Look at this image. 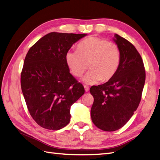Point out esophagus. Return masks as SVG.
I'll return each mask as SVG.
<instances>
[{
  "label": "esophagus",
  "instance_id": "esophagus-1",
  "mask_svg": "<svg viewBox=\"0 0 160 160\" xmlns=\"http://www.w3.org/2000/svg\"><path fill=\"white\" fill-rule=\"evenodd\" d=\"M84 88H85V91H87V92H88L89 91V87H88V86H84Z\"/></svg>",
  "mask_w": 160,
  "mask_h": 160
}]
</instances>
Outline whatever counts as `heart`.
Here are the masks:
<instances>
[{
    "label": "heart",
    "mask_w": 160,
    "mask_h": 160,
    "mask_svg": "<svg viewBox=\"0 0 160 160\" xmlns=\"http://www.w3.org/2000/svg\"><path fill=\"white\" fill-rule=\"evenodd\" d=\"M65 61L71 73L77 77L82 75L88 64L89 71L83 81L92 85L113 78L120 64L121 52L115 43L90 37L79 43L78 51L67 52Z\"/></svg>",
    "instance_id": "heart-1"
}]
</instances>
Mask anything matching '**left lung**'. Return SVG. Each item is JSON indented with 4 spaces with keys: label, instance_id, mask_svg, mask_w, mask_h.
I'll return each mask as SVG.
<instances>
[{
    "label": "left lung",
    "instance_id": "8db88e82",
    "mask_svg": "<svg viewBox=\"0 0 160 160\" xmlns=\"http://www.w3.org/2000/svg\"><path fill=\"white\" fill-rule=\"evenodd\" d=\"M113 41L121 52L118 71L108 82L90 88L94 98L92 122L105 132L122 128L132 117L141 101L146 81L143 62L135 47L117 34Z\"/></svg>",
    "mask_w": 160,
    "mask_h": 160
}]
</instances>
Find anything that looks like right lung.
Masks as SVG:
<instances>
[{"mask_svg": "<svg viewBox=\"0 0 160 160\" xmlns=\"http://www.w3.org/2000/svg\"><path fill=\"white\" fill-rule=\"evenodd\" d=\"M87 34L50 32L28 50L21 75L22 94L41 127L59 130L70 122L71 106L85 93L69 72L67 52Z\"/></svg>", "mask_w": 160, "mask_h": 160, "instance_id": "1", "label": "right lung"}]
</instances>
